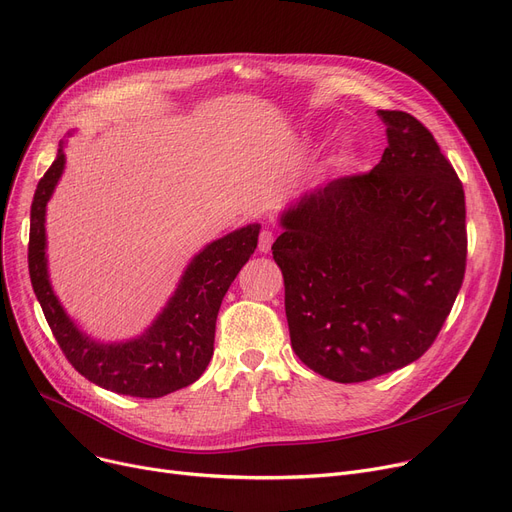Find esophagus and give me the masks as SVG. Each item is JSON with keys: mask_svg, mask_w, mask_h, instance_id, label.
I'll return each instance as SVG.
<instances>
[{"mask_svg": "<svg viewBox=\"0 0 512 512\" xmlns=\"http://www.w3.org/2000/svg\"><path fill=\"white\" fill-rule=\"evenodd\" d=\"M274 232L272 230H261L259 234V251L261 253H270L272 245H274Z\"/></svg>", "mask_w": 512, "mask_h": 512, "instance_id": "obj_1", "label": "esophagus"}]
</instances>
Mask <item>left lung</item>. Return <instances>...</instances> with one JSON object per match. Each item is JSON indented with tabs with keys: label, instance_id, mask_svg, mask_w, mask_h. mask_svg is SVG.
I'll return each mask as SVG.
<instances>
[{
	"label": "left lung",
	"instance_id": "1",
	"mask_svg": "<svg viewBox=\"0 0 512 512\" xmlns=\"http://www.w3.org/2000/svg\"><path fill=\"white\" fill-rule=\"evenodd\" d=\"M378 116L388 137L380 164L290 203L272 247L294 353L340 384L417 361L465 278L459 176L417 118Z\"/></svg>",
	"mask_w": 512,
	"mask_h": 512
}]
</instances>
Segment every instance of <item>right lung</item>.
I'll return each mask as SVG.
<instances>
[{"label":"right lung","instance_id":"right-lung-1","mask_svg":"<svg viewBox=\"0 0 512 512\" xmlns=\"http://www.w3.org/2000/svg\"><path fill=\"white\" fill-rule=\"evenodd\" d=\"M64 145L66 141H60L56 159L37 184L29 236V274L53 336L72 367L105 390L159 398L191 386L211 361L222 299L240 267L255 253L261 226L249 224L205 245L186 265L170 301L141 336L99 342L78 330L53 294L47 272L45 211L66 166Z\"/></svg>","mask_w":512,"mask_h":512}]
</instances>
